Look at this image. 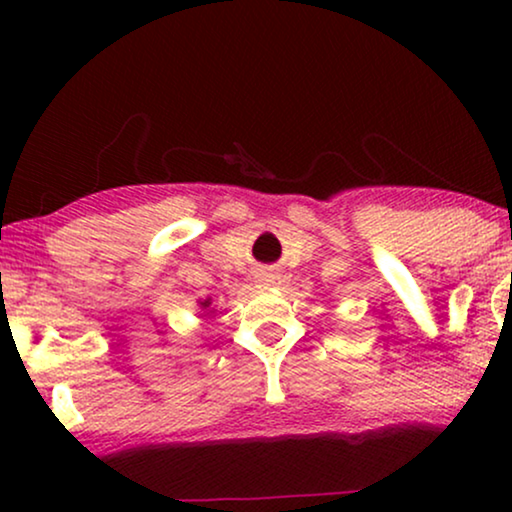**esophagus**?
Segmentation results:
<instances>
[{
    "instance_id": "obj_1",
    "label": "esophagus",
    "mask_w": 512,
    "mask_h": 512,
    "mask_svg": "<svg viewBox=\"0 0 512 512\" xmlns=\"http://www.w3.org/2000/svg\"><path fill=\"white\" fill-rule=\"evenodd\" d=\"M258 282H261L265 289H270V286H277V275H272V272H261V275H258Z\"/></svg>"
}]
</instances>
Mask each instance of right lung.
<instances>
[{
	"instance_id": "add662e5",
	"label": "right lung",
	"mask_w": 512,
	"mask_h": 512,
	"mask_svg": "<svg viewBox=\"0 0 512 512\" xmlns=\"http://www.w3.org/2000/svg\"><path fill=\"white\" fill-rule=\"evenodd\" d=\"M205 305H207V303H205Z\"/></svg>"
}]
</instances>
